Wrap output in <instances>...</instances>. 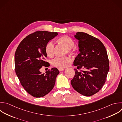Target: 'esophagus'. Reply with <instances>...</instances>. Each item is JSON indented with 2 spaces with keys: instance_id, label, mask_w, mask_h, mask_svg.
<instances>
[{
  "instance_id": "esophagus-1",
  "label": "esophagus",
  "mask_w": 122,
  "mask_h": 122,
  "mask_svg": "<svg viewBox=\"0 0 122 122\" xmlns=\"http://www.w3.org/2000/svg\"><path fill=\"white\" fill-rule=\"evenodd\" d=\"M58 70H59V71H63L64 70V69H61V68H59L58 69Z\"/></svg>"
}]
</instances>
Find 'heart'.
Returning a JSON list of instances; mask_svg holds the SVG:
<instances>
[{
    "label": "heart",
    "instance_id": "1",
    "mask_svg": "<svg viewBox=\"0 0 122 122\" xmlns=\"http://www.w3.org/2000/svg\"><path fill=\"white\" fill-rule=\"evenodd\" d=\"M57 42L64 46L66 49L65 53L70 55L74 54V51L72 48L74 46V42L73 40L68 36L64 35L57 40ZM45 51L46 55L50 58H52L54 55L55 46L53 42L49 41L46 45ZM71 60L68 57L63 58H55L51 61V65L54 67L64 69L69 66L71 63Z\"/></svg>",
    "mask_w": 122,
    "mask_h": 122
}]
</instances>
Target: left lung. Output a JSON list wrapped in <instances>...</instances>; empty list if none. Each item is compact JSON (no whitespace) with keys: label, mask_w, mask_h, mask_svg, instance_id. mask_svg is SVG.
<instances>
[{"label":"left lung","mask_w":122,"mask_h":122,"mask_svg":"<svg viewBox=\"0 0 122 122\" xmlns=\"http://www.w3.org/2000/svg\"><path fill=\"white\" fill-rule=\"evenodd\" d=\"M80 52L75 58V75L71 80L73 89L80 94L90 96L98 92L105 82L109 71L106 49L98 39L84 32L74 35Z\"/></svg>","instance_id":"8db88e82"}]
</instances>
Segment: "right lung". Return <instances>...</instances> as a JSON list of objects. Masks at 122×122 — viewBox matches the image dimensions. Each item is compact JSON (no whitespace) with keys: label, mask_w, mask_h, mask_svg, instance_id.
Listing matches in <instances>:
<instances>
[{"label":"right lung","mask_w":122,"mask_h":122,"mask_svg":"<svg viewBox=\"0 0 122 122\" xmlns=\"http://www.w3.org/2000/svg\"><path fill=\"white\" fill-rule=\"evenodd\" d=\"M57 35V32L36 31L25 38L16 51V73L21 85L33 97L44 96L54 86L59 70L53 68L45 74L40 70L42 66H49L48 62L45 61L47 57L45 46Z\"/></svg>","instance_id":"1"}]
</instances>
